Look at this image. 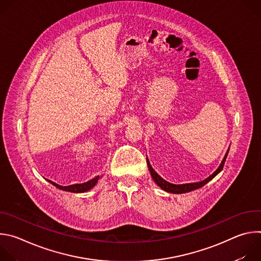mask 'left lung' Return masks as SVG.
I'll return each instance as SVG.
<instances>
[{"label":"left lung","mask_w":261,"mask_h":261,"mask_svg":"<svg viewBox=\"0 0 261 261\" xmlns=\"http://www.w3.org/2000/svg\"><path fill=\"white\" fill-rule=\"evenodd\" d=\"M227 154H228V151H227V153H226L224 159L222 160V162H221L220 166L218 167V169H217L213 174H211L208 177H206L205 179H203V180H201V181H198V182L182 184V185H174V184H170V182L166 181L165 179H163V178L153 169V167L151 166V164H150V162H148V160H146V162H147V167H148V169H150V172H151V175H152L153 179L155 180V182L159 186V187H160L161 189H163L164 191L169 192V193L181 194V193H187V192H190V191L199 189V188L203 187V186H204L205 184H207L211 179H213V178L223 169V166H224V163H225Z\"/></svg>","instance_id":"8db88e82"}]
</instances>
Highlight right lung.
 Returning a JSON list of instances; mask_svg holds the SVG:
<instances>
[{
  "label": "right lung",
  "instance_id": "right-lung-1",
  "mask_svg": "<svg viewBox=\"0 0 261 261\" xmlns=\"http://www.w3.org/2000/svg\"><path fill=\"white\" fill-rule=\"evenodd\" d=\"M100 178V176H96L86 182H83V184H74V185H70V186H61V185H58L49 179H47L50 184H53L55 187H57L58 189L60 190H63V191H68V192H72V193H84V192H87L89 190H91L94 186L98 182V179Z\"/></svg>",
  "mask_w": 261,
  "mask_h": 261
}]
</instances>
